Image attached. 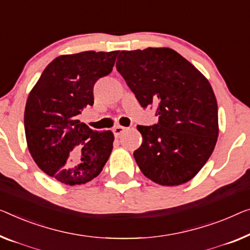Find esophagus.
<instances>
[{
  "instance_id": "obj_1",
  "label": "esophagus",
  "mask_w": 250,
  "mask_h": 250,
  "mask_svg": "<svg viewBox=\"0 0 250 250\" xmlns=\"http://www.w3.org/2000/svg\"><path fill=\"white\" fill-rule=\"evenodd\" d=\"M125 130H126L125 126L117 125V126H115V128H113V133H114V136H115V137H118V136H120L122 132H125Z\"/></svg>"
}]
</instances>
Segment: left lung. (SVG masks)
I'll list each match as a JSON object with an SVG mask.
<instances>
[{
  "label": "left lung",
  "instance_id": "8db88e82",
  "mask_svg": "<svg viewBox=\"0 0 250 250\" xmlns=\"http://www.w3.org/2000/svg\"><path fill=\"white\" fill-rule=\"evenodd\" d=\"M117 69L141 106H157V125H137L143 144L133 156L141 172L164 186L192 180L219 135L218 103L207 77L170 48L122 50Z\"/></svg>",
  "mask_w": 250,
  "mask_h": 250
}]
</instances>
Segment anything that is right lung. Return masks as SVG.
<instances>
[{
  "instance_id": "obj_1",
  "label": "right lung",
  "mask_w": 250,
  "mask_h": 250,
  "mask_svg": "<svg viewBox=\"0 0 250 250\" xmlns=\"http://www.w3.org/2000/svg\"><path fill=\"white\" fill-rule=\"evenodd\" d=\"M118 54L91 50L59 56L44 68L28 96V149L39 168L62 184L92 181L110 157L113 133L93 131L77 115L93 105L95 82L112 72Z\"/></svg>"
}]
</instances>
